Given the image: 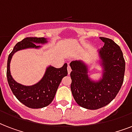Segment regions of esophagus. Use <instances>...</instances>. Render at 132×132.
<instances>
[{
  "label": "esophagus",
  "mask_w": 132,
  "mask_h": 132,
  "mask_svg": "<svg viewBox=\"0 0 132 132\" xmlns=\"http://www.w3.org/2000/svg\"><path fill=\"white\" fill-rule=\"evenodd\" d=\"M67 70H68V74L70 75V72H71V68L69 65H68V67H67Z\"/></svg>",
  "instance_id": "esophagus-1"
}]
</instances>
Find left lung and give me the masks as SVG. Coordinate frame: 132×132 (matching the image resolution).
Here are the masks:
<instances>
[{
	"label": "left lung",
	"instance_id": "1",
	"mask_svg": "<svg viewBox=\"0 0 132 132\" xmlns=\"http://www.w3.org/2000/svg\"><path fill=\"white\" fill-rule=\"evenodd\" d=\"M99 39L104 43L97 51L98 60L95 61L101 68L100 78H91V65L84 60L70 64L72 96L79 105L88 110H97L109 104L121 89L125 74V62L121 48L111 39Z\"/></svg>",
	"mask_w": 132,
	"mask_h": 132
}]
</instances>
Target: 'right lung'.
I'll use <instances>...</instances> for the list:
<instances>
[{"label":"right lung","instance_id":"right-lung-1","mask_svg":"<svg viewBox=\"0 0 132 132\" xmlns=\"http://www.w3.org/2000/svg\"><path fill=\"white\" fill-rule=\"evenodd\" d=\"M48 42V39L44 38H26L15 44L8 57L7 77L9 87L18 101L30 108H42L53 101L62 79L67 76V64L60 68L51 65L48 66L42 78L38 83L25 86L13 79L10 71V63L13 54L18 51L27 48L40 49L42 46L37 44L43 45Z\"/></svg>","mask_w":132,"mask_h":132}]
</instances>
